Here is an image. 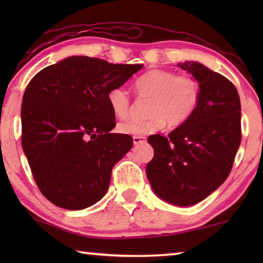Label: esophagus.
<instances>
[{
    "label": "esophagus",
    "mask_w": 263,
    "mask_h": 263,
    "mask_svg": "<svg viewBox=\"0 0 263 263\" xmlns=\"http://www.w3.org/2000/svg\"><path fill=\"white\" fill-rule=\"evenodd\" d=\"M146 141V137H133V144L140 145Z\"/></svg>",
    "instance_id": "1"
}]
</instances>
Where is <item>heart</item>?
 Masks as SVG:
<instances>
[{"label":"heart","mask_w":263,"mask_h":263,"mask_svg":"<svg viewBox=\"0 0 263 263\" xmlns=\"http://www.w3.org/2000/svg\"><path fill=\"white\" fill-rule=\"evenodd\" d=\"M135 88L141 99H151L145 119H127L118 124L122 135L147 136L166 125L179 127L188 122L201 102V83L190 74L177 75L173 70L151 69L136 80ZM112 112L126 117L131 109V97L125 88L116 87L108 94Z\"/></svg>","instance_id":"obj_1"}]
</instances>
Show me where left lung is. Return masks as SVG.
Segmentation results:
<instances>
[{
    "mask_svg": "<svg viewBox=\"0 0 263 263\" xmlns=\"http://www.w3.org/2000/svg\"><path fill=\"white\" fill-rule=\"evenodd\" d=\"M201 83V102L188 122L148 142L146 174L154 193L174 205L203 201L224 183L241 142V105L229 79L195 61L179 64Z\"/></svg>",
    "mask_w": 263,
    "mask_h": 263,
    "instance_id": "obj_1",
    "label": "left lung"
}]
</instances>
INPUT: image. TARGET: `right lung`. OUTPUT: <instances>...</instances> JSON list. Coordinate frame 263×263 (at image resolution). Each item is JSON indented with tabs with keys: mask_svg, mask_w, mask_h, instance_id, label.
Instances as JSON below:
<instances>
[{
	"mask_svg": "<svg viewBox=\"0 0 263 263\" xmlns=\"http://www.w3.org/2000/svg\"><path fill=\"white\" fill-rule=\"evenodd\" d=\"M142 65L70 57L31 79L21 109L22 146L38 189L54 205L82 210L105 195L116 163L132 148L116 126L108 94Z\"/></svg>",
	"mask_w": 263,
	"mask_h": 263,
	"instance_id": "1",
	"label": "right lung"
}]
</instances>
